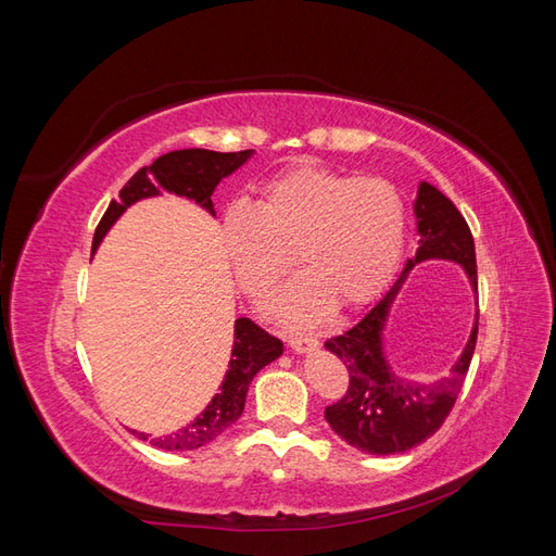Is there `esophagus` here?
Returning a JSON list of instances; mask_svg holds the SVG:
<instances>
[{
  "instance_id": "obj_1",
  "label": "esophagus",
  "mask_w": 556,
  "mask_h": 556,
  "mask_svg": "<svg viewBox=\"0 0 556 556\" xmlns=\"http://www.w3.org/2000/svg\"><path fill=\"white\" fill-rule=\"evenodd\" d=\"M288 345H290L294 352H299V355H304V352H313L319 343H317L315 336H290Z\"/></svg>"
}]
</instances>
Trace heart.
Here are the masks:
<instances>
[{
	"mask_svg": "<svg viewBox=\"0 0 556 556\" xmlns=\"http://www.w3.org/2000/svg\"><path fill=\"white\" fill-rule=\"evenodd\" d=\"M223 248L241 288L262 301L296 262L306 268L274 296L271 313L294 327L331 308H362L392 282L406 241V204L392 182L296 164L268 180L255 208L231 206Z\"/></svg>",
	"mask_w": 556,
	"mask_h": 556,
	"instance_id": "b5f03b06",
	"label": "heart"
}]
</instances>
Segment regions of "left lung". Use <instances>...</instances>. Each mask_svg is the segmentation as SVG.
Returning <instances> with one entry per match:
<instances>
[{
  "mask_svg": "<svg viewBox=\"0 0 556 556\" xmlns=\"http://www.w3.org/2000/svg\"><path fill=\"white\" fill-rule=\"evenodd\" d=\"M413 211L419 233L415 257L406 262L392 288L382 294L371 311H366L357 325L325 343L350 374L345 396L325 410V419L348 445L366 454L408 452L441 429L462 392L478 339L476 313L473 329H470L459 359L450 368V376L435 382L403 380L387 362L382 329L392 301L415 264L427 260L459 264L470 282V290L478 294L473 233L457 206L439 188L422 180Z\"/></svg>",
  "mask_w": 556,
  "mask_h": 556,
  "instance_id": "8db88e82",
  "label": "left lung"
}]
</instances>
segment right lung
I'll return each mask as SVG.
<instances>
[{
  "mask_svg": "<svg viewBox=\"0 0 556 556\" xmlns=\"http://www.w3.org/2000/svg\"><path fill=\"white\" fill-rule=\"evenodd\" d=\"M255 150H239V153H215L204 148H185L172 150L157 157L150 166H143L134 174L125 188L121 190V199L111 201L102 220L97 225L92 239V255L99 243L104 241L109 229L117 223L131 204L141 199L160 197L162 192H172L194 201L204 211L215 217V208L211 194L215 192L217 182L231 176L243 166ZM282 355V343L276 336L260 329L252 319L239 317L233 325V348L229 368L225 380L204 413H199L188 427H182L169 435L150 439V445L160 450H197L215 441L227 427H231L243 413L248 387L266 364H271ZM137 433V431H134ZM139 439H148V433H137Z\"/></svg>",
  "mask_w": 556,
  "mask_h": 556,
  "instance_id": "right-lung-1",
  "label": "right lung"
}]
</instances>
